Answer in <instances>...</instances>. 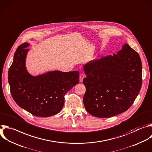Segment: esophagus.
<instances>
[{
	"mask_svg": "<svg viewBox=\"0 0 152 152\" xmlns=\"http://www.w3.org/2000/svg\"><path fill=\"white\" fill-rule=\"evenodd\" d=\"M84 77H85L83 73H80V76H79V80H80V82H82L83 81V79Z\"/></svg>",
	"mask_w": 152,
	"mask_h": 152,
	"instance_id": "obj_1",
	"label": "esophagus"
}]
</instances>
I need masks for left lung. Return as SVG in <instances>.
<instances>
[{
    "instance_id": "8db88e82",
    "label": "left lung",
    "mask_w": 152,
    "mask_h": 152,
    "mask_svg": "<svg viewBox=\"0 0 152 152\" xmlns=\"http://www.w3.org/2000/svg\"><path fill=\"white\" fill-rule=\"evenodd\" d=\"M86 92L83 102L86 111L97 118H110L126 111L142 85L139 54L125 43L113 56L85 64Z\"/></svg>"
}]
</instances>
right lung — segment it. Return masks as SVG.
<instances>
[{"label": "right lung", "mask_w": 152, "mask_h": 152, "mask_svg": "<svg viewBox=\"0 0 152 152\" xmlns=\"http://www.w3.org/2000/svg\"><path fill=\"white\" fill-rule=\"evenodd\" d=\"M29 43L20 45L8 72L11 93L15 103L33 115L49 117L59 113L64 104V95L79 83V72H49L34 76L26 67Z\"/></svg>", "instance_id": "1"}]
</instances>
